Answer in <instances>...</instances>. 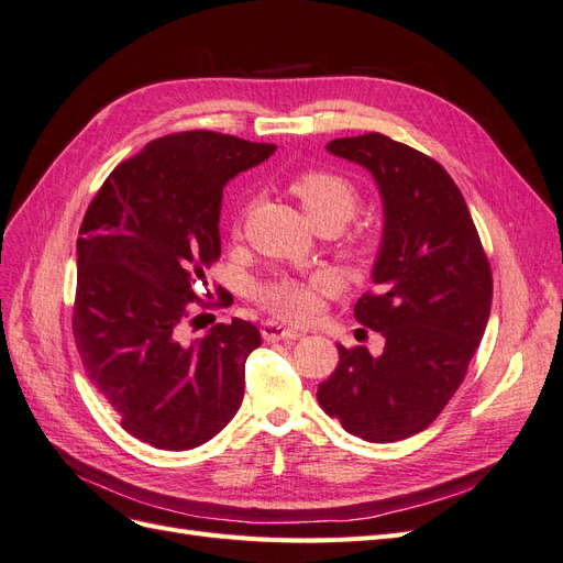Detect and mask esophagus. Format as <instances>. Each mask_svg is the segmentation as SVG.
Listing matches in <instances>:
<instances>
[{"instance_id":"esophagus-1","label":"esophagus","mask_w":563,"mask_h":563,"mask_svg":"<svg viewBox=\"0 0 563 563\" xmlns=\"http://www.w3.org/2000/svg\"><path fill=\"white\" fill-rule=\"evenodd\" d=\"M261 333L263 338L267 340V343H275V340H298L302 333L296 331L294 327H286V323H279V321H263L261 327Z\"/></svg>"}]
</instances>
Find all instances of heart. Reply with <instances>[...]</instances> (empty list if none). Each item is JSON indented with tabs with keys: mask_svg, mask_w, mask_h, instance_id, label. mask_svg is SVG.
<instances>
[{
	"mask_svg": "<svg viewBox=\"0 0 563 563\" xmlns=\"http://www.w3.org/2000/svg\"><path fill=\"white\" fill-rule=\"evenodd\" d=\"M288 190H291L298 201L302 203L305 213L310 216L312 223H323V220H333V223L343 225L345 220L352 218L360 203V190L356 185L340 176L335 172H323V168H310V172H300L288 180ZM368 242H360V253H368ZM329 277H312V279H279L263 288V302L275 314L294 321H308L317 314L321 298L331 291Z\"/></svg>",
	"mask_w": 563,
	"mask_h": 563,
	"instance_id": "b5f03b06",
	"label": "heart"
}]
</instances>
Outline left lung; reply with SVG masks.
Instances as JSON below:
<instances>
[{
    "label": "left lung",
    "instance_id": "left-lung-1",
    "mask_svg": "<svg viewBox=\"0 0 563 563\" xmlns=\"http://www.w3.org/2000/svg\"><path fill=\"white\" fill-rule=\"evenodd\" d=\"M364 166L383 199L376 294L354 317L385 338L383 354L338 345L340 362L317 389L323 411L373 444L422 432L444 411L479 347L493 277L479 234L446 168L422 152L364 133L327 145Z\"/></svg>",
    "mask_w": 563,
    "mask_h": 563
}]
</instances>
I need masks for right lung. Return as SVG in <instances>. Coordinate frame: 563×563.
I'll return each instance as SVG.
<instances>
[{
  "label": "right lung",
  "instance_id": "add662e5",
  "mask_svg": "<svg viewBox=\"0 0 563 563\" xmlns=\"http://www.w3.org/2000/svg\"><path fill=\"white\" fill-rule=\"evenodd\" d=\"M275 150L216 131L164 135L114 168L81 220L75 343L122 428L150 446L195 449L240 411L261 331L234 317L185 340L183 323L220 258L223 187Z\"/></svg>",
  "mask_w": 563,
  "mask_h": 563
}]
</instances>
